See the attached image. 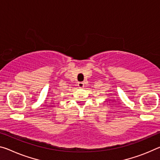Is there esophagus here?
Returning a JSON list of instances; mask_svg holds the SVG:
<instances>
[{
  "label": "esophagus",
  "mask_w": 160,
  "mask_h": 160,
  "mask_svg": "<svg viewBox=\"0 0 160 160\" xmlns=\"http://www.w3.org/2000/svg\"><path fill=\"white\" fill-rule=\"evenodd\" d=\"M78 87L80 88H84V87H85V84H84V82H78Z\"/></svg>",
  "instance_id": "obj_1"
}]
</instances>
